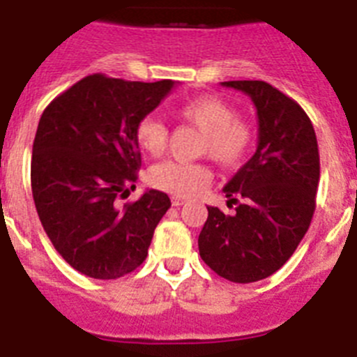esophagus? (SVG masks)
<instances>
[{
  "label": "esophagus",
  "instance_id": "1",
  "mask_svg": "<svg viewBox=\"0 0 357 357\" xmlns=\"http://www.w3.org/2000/svg\"><path fill=\"white\" fill-rule=\"evenodd\" d=\"M172 202H173V206H175V207H181V206H184V204H188V198H184V197H173Z\"/></svg>",
  "mask_w": 357,
  "mask_h": 357
}]
</instances>
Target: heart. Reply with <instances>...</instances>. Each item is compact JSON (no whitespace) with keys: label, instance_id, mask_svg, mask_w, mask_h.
<instances>
[{"label":"heart","instance_id":"heart-1","mask_svg":"<svg viewBox=\"0 0 357 357\" xmlns=\"http://www.w3.org/2000/svg\"><path fill=\"white\" fill-rule=\"evenodd\" d=\"M173 116L200 130L198 153L209 155L223 168H238L247 159L254 143V130L248 121L236 116L234 107L214 94L191 98L172 109ZM137 143L153 157L162 155L168 148V128L157 118L141 119L135 128ZM150 182L155 188L176 195L191 197L200 193L213 181V169L206 162L157 164L150 169Z\"/></svg>","mask_w":357,"mask_h":357}]
</instances>
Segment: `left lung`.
I'll list each match as a JSON object with an SVG mask.
<instances>
[{
	"instance_id": "1",
	"label": "left lung",
	"mask_w": 357,
	"mask_h": 357,
	"mask_svg": "<svg viewBox=\"0 0 357 357\" xmlns=\"http://www.w3.org/2000/svg\"><path fill=\"white\" fill-rule=\"evenodd\" d=\"M257 110V148L223 193L238 202L232 216L207 207L198 236L202 259L239 284L275 273L296 250L314 213L320 155L311 119L298 103L261 80L222 82Z\"/></svg>"
}]
</instances>
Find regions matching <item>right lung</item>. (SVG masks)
<instances>
[{
	"label": "right lung",
	"instance_id": "1",
	"mask_svg": "<svg viewBox=\"0 0 357 357\" xmlns=\"http://www.w3.org/2000/svg\"><path fill=\"white\" fill-rule=\"evenodd\" d=\"M173 87V80L89 75L40 116L31 151L33 202L55 250L84 275L109 280L134 272L172 207L157 189L123 209L116 198L135 189L141 168L135 128Z\"/></svg>",
	"mask_w": 357,
	"mask_h": 357
}]
</instances>
